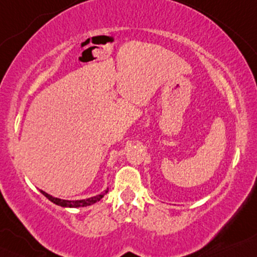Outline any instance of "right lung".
I'll return each instance as SVG.
<instances>
[{
	"label": "right lung",
	"mask_w": 257,
	"mask_h": 257,
	"mask_svg": "<svg viewBox=\"0 0 257 257\" xmlns=\"http://www.w3.org/2000/svg\"><path fill=\"white\" fill-rule=\"evenodd\" d=\"M40 192L44 194L47 199H50L52 203L57 204V205H60L64 207H84V206H89V205H91V204L97 203V201L102 199L103 196H104L108 191H105V193H103V194H98V196H96V197L89 198V199H83V200H63V199H59V198L52 197V196H50V194H47L46 192H44V191H40Z\"/></svg>",
	"instance_id": "1"
}]
</instances>
